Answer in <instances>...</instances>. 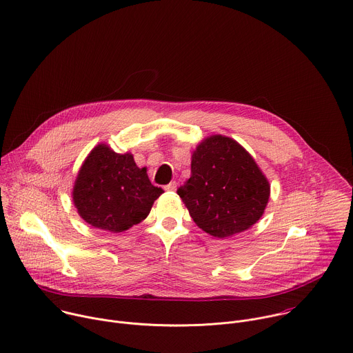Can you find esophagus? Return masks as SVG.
Instances as JSON below:
<instances>
[{
  "mask_svg": "<svg viewBox=\"0 0 353 353\" xmlns=\"http://www.w3.org/2000/svg\"><path fill=\"white\" fill-rule=\"evenodd\" d=\"M165 190H166V191H176V190H177V183H176V181L169 183L168 185H165Z\"/></svg>",
  "mask_w": 353,
  "mask_h": 353,
  "instance_id": "34e87169",
  "label": "esophagus"
}]
</instances>
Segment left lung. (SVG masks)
Here are the masks:
<instances>
[{"label": "left lung", "instance_id": "obj_1", "mask_svg": "<svg viewBox=\"0 0 353 353\" xmlns=\"http://www.w3.org/2000/svg\"><path fill=\"white\" fill-rule=\"evenodd\" d=\"M195 224L217 239L254 225L263 214L270 184L237 141L205 139L191 158V177L177 190Z\"/></svg>", "mask_w": 353, "mask_h": 353}]
</instances>
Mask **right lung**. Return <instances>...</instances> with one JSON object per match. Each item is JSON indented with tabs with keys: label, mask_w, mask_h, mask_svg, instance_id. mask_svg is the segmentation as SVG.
Here are the masks:
<instances>
[{
	"label": "right lung",
	"mask_w": 353,
	"mask_h": 353,
	"mask_svg": "<svg viewBox=\"0 0 353 353\" xmlns=\"http://www.w3.org/2000/svg\"><path fill=\"white\" fill-rule=\"evenodd\" d=\"M162 192L132 154H116L99 144L81 165L72 194L79 214L88 224L122 232L143 221Z\"/></svg>",
	"instance_id": "1"
}]
</instances>
